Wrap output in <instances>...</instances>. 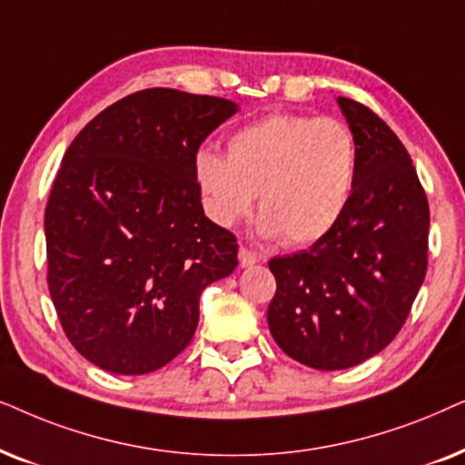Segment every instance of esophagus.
Segmentation results:
<instances>
[{
    "label": "esophagus",
    "instance_id": "34e87169",
    "mask_svg": "<svg viewBox=\"0 0 465 465\" xmlns=\"http://www.w3.org/2000/svg\"><path fill=\"white\" fill-rule=\"evenodd\" d=\"M259 259H262V255H259V252L246 249V246H240L238 262H240V265H242V268H251V265H255Z\"/></svg>",
    "mask_w": 465,
    "mask_h": 465
}]
</instances>
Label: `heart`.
Returning a JSON list of instances; mask_svg holds the SVG:
<instances>
[{
    "mask_svg": "<svg viewBox=\"0 0 465 465\" xmlns=\"http://www.w3.org/2000/svg\"><path fill=\"white\" fill-rule=\"evenodd\" d=\"M357 140L331 116L270 114L227 138L225 157L195 154L208 214L232 225L259 202L262 232L291 246L312 244L336 227L357 172Z\"/></svg>",
    "mask_w": 465,
    "mask_h": 465,
    "instance_id": "1",
    "label": "heart"
}]
</instances>
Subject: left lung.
<instances>
[{"instance_id":"8db88e82","label":"left lung","mask_w":465,"mask_h":465,"mask_svg":"<svg viewBox=\"0 0 465 465\" xmlns=\"http://www.w3.org/2000/svg\"><path fill=\"white\" fill-rule=\"evenodd\" d=\"M338 104L359 151L346 210L311 249L268 263L272 338L314 370L352 368L385 349L427 272L430 203L411 154L372 110Z\"/></svg>"}]
</instances>
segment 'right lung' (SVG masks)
I'll return each instance as SVG.
<instances>
[{"label": "right lung", "mask_w": 465, "mask_h": 465, "mask_svg": "<svg viewBox=\"0 0 465 465\" xmlns=\"http://www.w3.org/2000/svg\"><path fill=\"white\" fill-rule=\"evenodd\" d=\"M229 99L144 89L84 125L45 213L48 291L67 340L114 374H148L193 338L200 295L238 265L203 214L193 161Z\"/></svg>", "instance_id": "add662e5"}]
</instances>
